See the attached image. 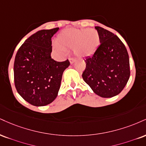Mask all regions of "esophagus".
I'll use <instances>...</instances> for the list:
<instances>
[{
    "label": "esophagus",
    "mask_w": 146,
    "mask_h": 146,
    "mask_svg": "<svg viewBox=\"0 0 146 146\" xmlns=\"http://www.w3.org/2000/svg\"><path fill=\"white\" fill-rule=\"evenodd\" d=\"M75 60H76V59H75V58H69V62H70V64H73V63H74V62H75Z\"/></svg>",
    "instance_id": "esophagus-1"
}]
</instances>
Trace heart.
Segmentation results:
<instances>
[{
	"label": "heart",
	"mask_w": 146,
	"mask_h": 146,
	"mask_svg": "<svg viewBox=\"0 0 146 146\" xmlns=\"http://www.w3.org/2000/svg\"><path fill=\"white\" fill-rule=\"evenodd\" d=\"M58 49L65 52L73 47V53L78 57H87L96 52L100 45V36L95 29H68L64 30L56 39Z\"/></svg>",
	"instance_id": "1"
}]
</instances>
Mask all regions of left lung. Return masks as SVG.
<instances>
[{
	"mask_svg": "<svg viewBox=\"0 0 146 146\" xmlns=\"http://www.w3.org/2000/svg\"><path fill=\"white\" fill-rule=\"evenodd\" d=\"M95 29L101 44L95 53L84 60L86 66L82 78L96 94L111 98L120 93L129 81V54L116 35L100 26Z\"/></svg>",
	"mask_w": 146,
	"mask_h": 146,
	"instance_id": "left-lung-1",
	"label": "left lung"
}]
</instances>
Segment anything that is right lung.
Listing matches in <instances>:
<instances>
[{
  "instance_id": "1",
  "label": "right lung",
  "mask_w": 146,
  "mask_h": 146,
  "mask_svg": "<svg viewBox=\"0 0 146 146\" xmlns=\"http://www.w3.org/2000/svg\"><path fill=\"white\" fill-rule=\"evenodd\" d=\"M58 30H41L31 35L15 56V88L23 99L34 106H45L55 100L63 72L70 65L68 60L57 62L51 57V39Z\"/></svg>"
}]
</instances>
